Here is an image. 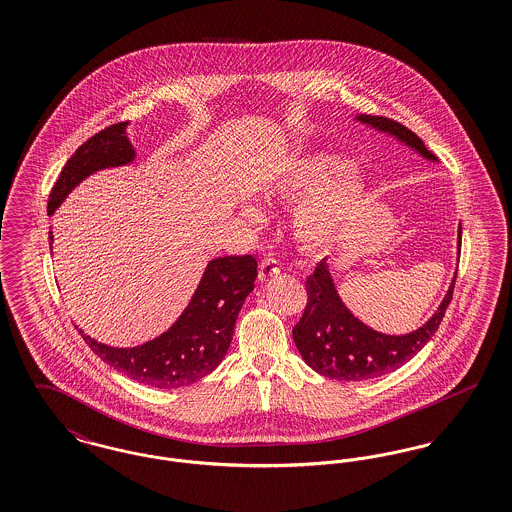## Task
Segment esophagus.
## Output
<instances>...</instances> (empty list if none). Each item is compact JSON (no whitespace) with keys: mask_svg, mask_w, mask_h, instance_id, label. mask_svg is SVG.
Returning a JSON list of instances; mask_svg holds the SVG:
<instances>
[{"mask_svg":"<svg viewBox=\"0 0 512 512\" xmlns=\"http://www.w3.org/2000/svg\"><path fill=\"white\" fill-rule=\"evenodd\" d=\"M280 272V267L274 259H263L259 265V280H268Z\"/></svg>","mask_w":512,"mask_h":512,"instance_id":"34e87169","label":"esophagus"}]
</instances>
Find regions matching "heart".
<instances>
[{"mask_svg": "<svg viewBox=\"0 0 512 512\" xmlns=\"http://www.w3.org/2000/svg\"><path fill=\"white\" fill-rule=\"evenodd\" d=\"M347 161L320 153L290 161L268 186V195L278 201L305 197L293 215V232L305 247L318 249L332 244L353 219L366 199L365 180L345 172ZM259 219L255 209H247Z\"/></svg>", "mask_w": 512, "mask_h": 512, "instance_id": "obj_1", "label": "heart"}]
</instances>
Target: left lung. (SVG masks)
I'll return each mask as SVG.
<instances>
[{
    "mask_svg": "<svg viewBox=\"0 0 512 512\" xmlns=\"http://www.w3.org/2000/svg\"><path fill=\"white\" fill-rule=\"evenodd\" d=\"M359 121L390 132L414 147L426 159H436V155L424 146V142L413 130L401 122L378 115H361ZM461 234L463 226H459V251ZM455 282L457 276L453 278L451 288L443 297L436 315L422 328L407 336H386L368 328L345 309L330 278L326 261H320L315 272L305 282L307 305L303 317L293 326V341L305 363L322 376L343 382H363L384 376L405 365L432 340L453 299Z\"/></svg>",
    "mask_w": 512,
    "mask_h": 512,
    "instance_id": "8db88e82",
    "label": "left lung"
}]
</instances>
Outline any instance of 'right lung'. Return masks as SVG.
Returning a JSON list of instances; mask_svg holds the SVG:
<instances>
[{
	"instance_id": "add662e5",
	"label": "right lung",
	"mask_w": 512,
	"mask_h": 512,
	"mask_svg": "<svg viewBox=\"0 0 512 512\" xmlns=\"http://www.w3.org/2000/svg\"><path fill=\"white\" fill-rule=\"evenodd\" d=\"M134 159L124 124H111L73 153L59 172L48 199V215L88 174L126 165ZM53 236L49 232V244ZM257 278V259L253 255L219 257L209 263L199 288L182 317L157 340L132 349L107 347L82 334L90 349L103 363L117 368L124 376L159 390L190 386L224 359L234 336L236 318L247 293Z\"/></svg>"
}]
</instances>
